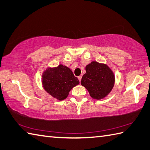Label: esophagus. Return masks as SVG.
<instances>
[{"instance_id": "1", "label": "esophagus", "mask_w": 150, "mask_h": 150, "mask_svg": "<svg viewBox=\"0 0 150 150\" xmlns=\"http://www.w3.org/2000/svg\"><path fill=\"white\" fill-rule=\"evenodd\" d=\"M78 79H79V82H81V78H82V76H78Z\"/></svg>"}]
</instances>
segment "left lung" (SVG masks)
Masks as SVG:
<instances>
[{"label":"left lung","instance_id":"1","mask_svg":"<svg viewBox=\"0 0 150 150\" xmlns=\"http://www.w3.org/2000/svg\"><path fill=\"white\" fill-rule=\"evenodd\" d=\"M86 73L81 81L82 86L87 90L90 96L97 100L107 96L115 84V75L105 64L92 61L85 67Z\"/></svg>","mask_w":150,"mask_h":150}]
</instances>
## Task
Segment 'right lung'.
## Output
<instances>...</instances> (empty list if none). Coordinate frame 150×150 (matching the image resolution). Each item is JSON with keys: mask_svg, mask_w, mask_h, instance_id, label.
<instances>
[{"mask_svg": "<svg viewBox=\"0 0 150 150\" xmlns=\"http://www.w3.org/2000/svg\"><path fill=\"white\" fill-rule=\"evenodd\" d=\"M42 83L45 91L52 97L62 101L67 97L71 89L79 83L68 67L59 64L48 67L42 73Z\"/></svg>", "mask_w": 150, "mask_h": 150, "instance_id": "add662e5", "label": "right lung"}]
</instances>
